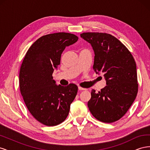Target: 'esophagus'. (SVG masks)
I'll use <instances>...</instances> for the list:
<instances>
[{"label": "esophagus", "instance_id": "34e87169", "mask_svg": "<svg viewBox=\"0 0 150 150\" xmlns=\"http://www.w3.org/2000/svg\"><path fill=\"white\" fill-rule=\"evenodd\" d=\"M78 89H79V90H80V91H84V90H86V89H85V88H82V87H81V86H79V87H78Z\"/></svg>", "mask_w": 150, "mask_h": 150}]
</instances>
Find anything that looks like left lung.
<instances>
[{
  "label": "left lung",
  "mask_w": 150,
  "mask_h": 150,
  "mask_svg": "<svg viewBox=\"0 0 150 150\" xmlns=\"http://www.w3.org/2000/svg\"><path fill=\"white\" fill-rule=\"evenodd\" d=\"M81 37L91 44L95 54L93 69L104 74L107 84L98 93L92 90L89 110L99 121L115 122L126 114L138 93L134 57L123 44L110 34L84 33Z\"/></svg>",
  "instance_id": "8db88e82"
}]
</instances>
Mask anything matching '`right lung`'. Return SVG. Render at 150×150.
Returning a JSON list of instances; mask_svg holds the SVG:
<instances>
[{"label": "right lung", "mask_w": 150, "mask_h": 150, "mask_svg": "<svg viewBox=\"0 0 150 150\" xmlns=\"http://www.w3.org/2000/svg\"><path fill=\"white\" fill-rule=\"evenodd\" d=\"M78 40V36L67 33L43 35L29 47L22 61L21 93L30 114L46 126H56L66 119L78 93L76 84L57 86L52 77L63 51Z\"/></svg>", "instance_id": "1"}]
</instances>
